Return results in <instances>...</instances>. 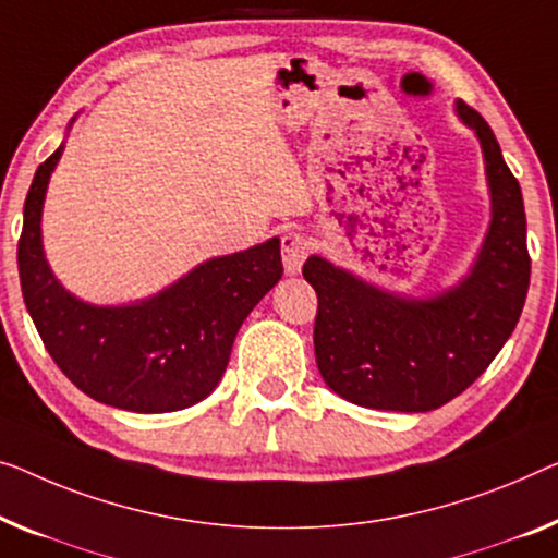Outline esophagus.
Listing matches in <instances>:
<instances>
[{
  "label": "esophagus",
  "instance_id": "1",
  "mask_svg": "<svg viewBox=\"0 0 558 558\" xmlns=\"http://www.w3.org/2000/svg\"><path fill=\"white\" fill-rule=\"evenodd\" d=\"M280 255L286 270L295 276V272H301L307 255H311V243H307L303 232H288V235H282L280 240Z\"/></svg>",
  "mask_w": 558,
  "mask_h": 558
}]
</instances>
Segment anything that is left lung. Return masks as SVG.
Segmentation results:
<instances>
[{"label": "left lung", "instance_id": "left-lung-1", "mask_svg": "<svg viewBox=\"0 0 558 558\" xmlns=\"http://www.w3.org/2000/svg\"><path fill=\"white\" fill-rule=\"evenodd\" d=\"M492 185V228L471 276L434 301H403L313 255L303 276L318 295L313 343L326 384L365 409L423 413L461 396L517 328L531 257L519 180L488 122L465 102Z\"/></svg>", "mask_w": 558, "mask_h": 558}]
</instances>
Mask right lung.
I'll return each instance as SVG.
<instances>
[{
	"instance_id": "obj_1",
	"label": "right lung",
	"mask_w": 558,
	"mask_h": 558,
	"mask_svg": "<svg viewBox=\"0 0 558 558\" xmlns=\"http://www.w3.org/2000/svg\"><path fill=\"white\" fill-rule=\"evenodd\" d=\"M60 155L35 172L16 245L24 305L47 353L82 393L114 409L168 413L203 401L247 313L282 276L280 240L207 260L153 301L87 305L54 280L41 253V199Z\"/></svg>"
}]
</instances>
